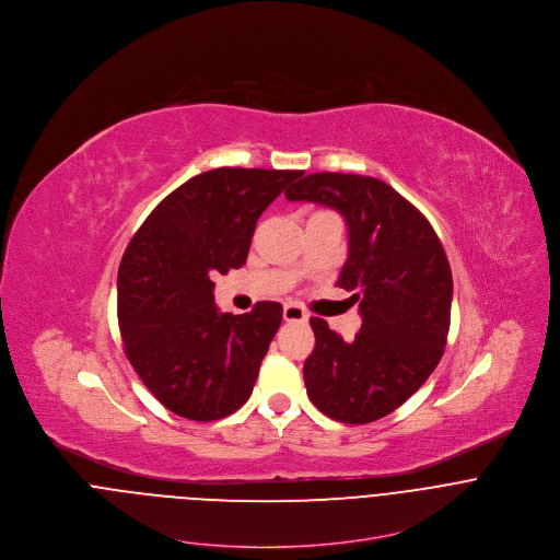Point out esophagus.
I'll return each mask as SVG.
<instances>
[{
    "instance_id": "34e87169",
    "label": "esophagus",
    "mask_w": 560,
    "mask_h": 560,
    "mask_svg": "<svg viewBox=\"0 0 560 560\" xmlns=\"http://www.w3.org/2000/svg\"><path fill=\"white\" fill-rule=\"evenodd\" d=\"M282 317H284V320H289V323H306L308 320L306 311L302 306H298V304H287L284 311H282Z\"/></svg>"
}]
</instances>
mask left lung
Returning a JSON list of instances; mask_svg holds the SVG:
<instances>
[{
	"mask_svg": "<svg viewBox=\"0 0 560 560\" xmlns=\"http://www.w3.org/2000/svg\"><path fill=\"white\" fill-rule=\"evenodd\" d=\"M336 209L349 229L338 287L360 304L351 342L313 317L315 349L304 362L308 397L325 416L366 424L395 411L442 360L453 302L446 252L427 218L388 183L317 172L284 191Z\"/></svg>",
	"mask_w": 560,
	"mask_h": 560,
	"instance_id": "obj_1",
	"label": "left lung"
}]
</instances>
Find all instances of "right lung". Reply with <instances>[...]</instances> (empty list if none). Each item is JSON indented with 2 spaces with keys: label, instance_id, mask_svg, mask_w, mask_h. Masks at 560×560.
<instances>
[{
  "label": "right lung",
  "instance_id": "right-lung-1",
  "mask_svg": "<svg viewBox=\"0 0 560 560\" xmlns=\"http://www.w3.org/2000/svg\"><path fill=\"white\" fill-rule=\"evenodd\" d=\"M302 170L218 167L165 196L118 267L125 353L170 411L220 420L249 399L282 306L220 313L213 276L240 269L260 213Z\"/></svg>",
  "mask_w": 560,
  "mask_h": 560
}]
</instances>
